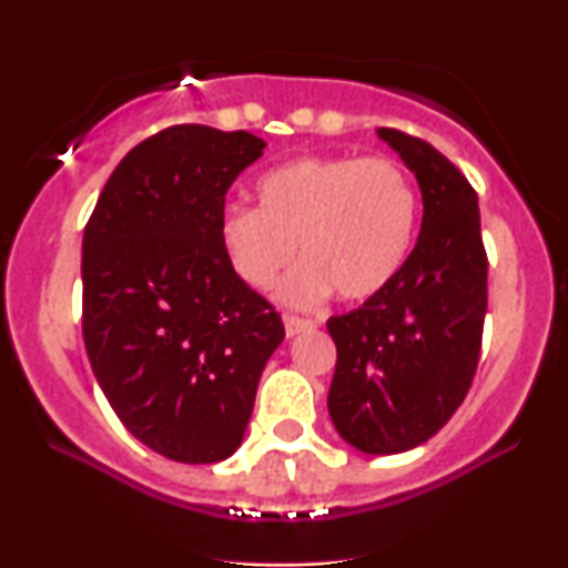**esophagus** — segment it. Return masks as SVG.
<instances>
[{
	"mask_svg": "<svg viewBox=\"0 0 568 568\" xmlns=\"http://www.w3.org/2000/svg\"><path fill=\"white\" fill-rule=\"evenodd\" d=\"M283 323H285V336H298V334H304V331L315 328V323L306 321V317H296V315H285Z\"/></svg>",
	"mask_w": 568,
	"mask_h": 568,
	"instance_id": "34e87169",
	"label": "esophagus"
}]
</instances>
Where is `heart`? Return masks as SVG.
Listing matches in <instances>:
<instances>
[{
    "label": "heart",
    "mask_w": 568,
    "mask_h": 568,
    "mask_svg": "<svg viewBox=\"0 0 568 568\" xmlns=\"http://www.w3.org/2000/svg\"><path fill=\"white\" fill-rule=\"evenodd\" d=\"M258 207H230L219 234L234 275L270 291L291 264L280 298L312 306L379 296L408 262L419 197L400 165L384 158H298L256 181Z\"/></svg>",
    "instance_id": "obj_1"
}]
</instances>
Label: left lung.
Wrapping results in <instances>:
<instances>
[{
    "label": "left lung",
    "mask_w": 568,
    "mask_h": 568,
    "mask_svg": "<svg viewBox=\"0 0 568 568\" xmlns=\"http://www.w3.org/2000/svg\"><path fill=\"white\" fill-rule=\"evenodd\" d=\"M422 189V232L379 296L328 321L336 371L328 414L363 454L422 446L462 406L478 368L486 317V251L478 194L435 146L376 130Z\"/></svg>",
    "instance_id": "1"
}]
</instances>
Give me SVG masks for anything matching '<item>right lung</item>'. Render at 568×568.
Segmentation results:
<instances>
[{
	"mask_svg": "<svg viewBox=\"0 0 568 568\" xmlns=\"http://www.w3.org/2000/svg\"><path fill=\"white\" fill-rule=\"evenodd\" d=\"M264 146L245 130H160L122 158L84 226L82 336L95 379L143 446L184 465L237 452L285 338L219 234L226 192Z\"/></svg>",
	"mask_w": 568,
	"mask_h": 568,
	"instance_id": "1",
	"label": "right lung"
}]
</instances>
